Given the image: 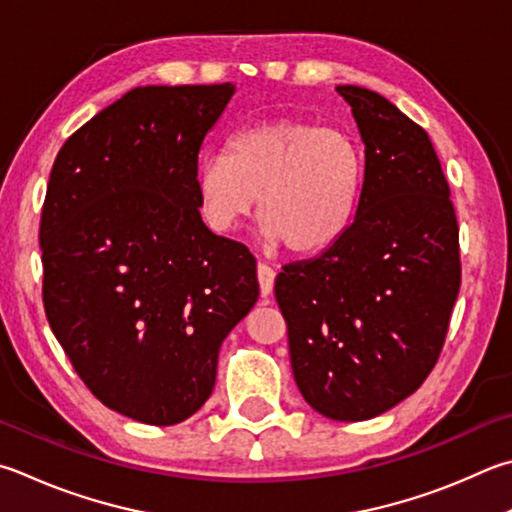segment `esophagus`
Here are the masks:
<instances>
[{"label": "esophagus", "mask_w": 512, "mask_h": 512, "mask_svg": "<svg viewBox=\"0 0 512 512\" xmlns=\"http://www.w3.org/2000/svg\"><path fill=\"white\" fill-rule=\"evenodd\" d=\"M257 280H259V291L262 295H271L273 293V284H275V271L268 264L259 262L257 264Z\"/></svg>", "instance_id": "34e87169"}]
</instances>
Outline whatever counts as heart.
<instances>
[{
    "mask_svg": "<svg viewBox=\"0 0 512 512\" xmlns=\"http://www.w3.org/2000/svg\"><path fill=\"white\" fill-rule=\"evenodd\" d=\"M194 188L201 219L219 235L235 230L257 201L268 239L293 253H315L353 224L362 159L336 127L271 120L230 136L226 156H203Z\"/></svg>",
    "mask_w": 512,
    "mask_h": 512,
    "instance_id": "b5f03b06",
    "label": "heart"
}]
</instances>
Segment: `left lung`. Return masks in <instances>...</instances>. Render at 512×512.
Segmentation results:
<instances>
[{"instance_id": "1", "label": "left lung", "mask_w": 512, "mask_h": 512, "mask_svg": "<svg viewBox=\"0 0 512 512\" xmlns=\"http://www.w3.org/2000/svg\"><path fill=\"white\" fill-rule=\"evenodd\" d=\"M336 89L365 143L358 212L324 253L282 268L275 300L304 401L333 421H367L414 394L441 356L459 226L425 129L376 91Z\"/></svg>"}]
</instances>
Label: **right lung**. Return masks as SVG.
Wrapping results in <instances>:
<instances>
[{
    "mask_svg": "<svg viewBox=\"0 0 512 512\" xmlns=\"http://www.w3.org/2000/svg\"><path fill=\"white\" fill-rule=\"evenodd\" d=\"M235 85L136 87L62 145L40 221L46 320L102 405L174 425L208 401L257 264L199 212L203 138Z\"/></svg>",
    "mask_w": 512,
    "mask_h": 512,
    "instance_id": "right-lung-1",
    "label": "right lung"
}]
</instances>
